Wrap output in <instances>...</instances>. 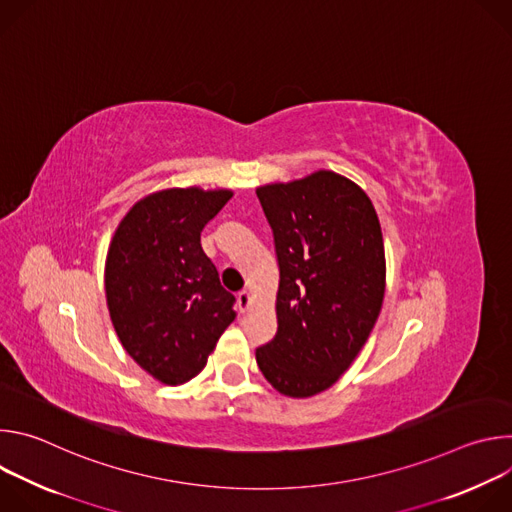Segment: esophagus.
Here are the masks:
<instances>
[{"mask_svg": "<svg viewBox=\"0 0 512 512\" xmlns=\"http://www.w3.org/2000/svg\"><path fill=\"white\" fill-rule=\"evenodd\" d=\"M251 302H253V298H251V291H249V289L239 291L237 304H239V310H241V312H247V310H249V306H251Z\"/></svg>", "mask_w": 512, "mask_h": 512, "instance_id": "esophagus-1", "label": "esophagus"}]
</instances>
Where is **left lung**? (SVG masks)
Here are the masks:
<instances>
[{"label":"left lung","instance_id":"8db88e82","mask_svg":"<svg viewBox=\"0 0 512 512\" xmlns=\"http://www.w3.org/2000/svg\"><path fill=\"white\" fill-rule=\"evenodd\" d=\"M279 265L277 332L257 348L263 377L287 397L332 387L367 342L385 298V245L371 198L320 170L257 188Z\"/></svg>","mask_w":512,"mask_h":512}]
</instances>
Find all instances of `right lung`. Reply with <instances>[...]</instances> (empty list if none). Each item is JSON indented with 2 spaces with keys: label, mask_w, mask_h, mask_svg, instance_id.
<instances>
[{
  "label": "right lung",
  "mask_w": 512,
  "mask_h": 512,
  "mask_svg": "<svg viewBox=\"0 0 512 512\" xmlns=\"http://www.w3.org/2000/svg\"><path fill=\"white\" fill-rule=\"evenodd\" d=\"M231 190L168 188L119 223L105 263L113 328L127 354L164 385L196 377L235 320V296L200 245Z\"/></svg>",
  "instance_id": "add662e5"
}]
</instances>
